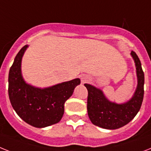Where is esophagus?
<instances>
[{
	"label": "esophagus",
	"instance_id": "1",
	"mask_svg": "<svg viewBox=\"0 0 151 151\" xmlns=\"http://www.w3.org/2000/svg\"><path fill=\"white\" fill-rule=\"evenodd\" d=\"M90 80H91V78H90L89 76L83 75L81 77V82L83 83H87V82H88V81H90Z\"/></svg>",
	"mask_w": 151,
	"mask_h": 151
}]
</instances>
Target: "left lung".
Here are the masks:
<instances>
[{
	"mask_svg": "<svg viewBox=\"0 0 151 151\" xmlns=\"http://www.w3.org/2000/svg\"><path fill=\"white\" fill-rule=\"evenodd\" d=\"M130 55L135 63L137 85L133 97L128 101L123 104L112 102L100 88L84 83L88 91L87 114L93 124L108 130L118 129L132 121L140 111L144 99V73L136 53L131 51Z\"/></svg>",
	"mask_w": 151,
	"mask_h": 151,
	"instance_id": "8db88e82",
	"label": "left lung"
}]
</instances>
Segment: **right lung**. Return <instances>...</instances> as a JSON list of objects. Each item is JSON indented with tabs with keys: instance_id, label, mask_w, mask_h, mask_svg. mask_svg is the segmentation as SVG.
Here are the masks:
<instances>
[{
	"instance_id": "add662e5",
	"label": "right lung",
	"mask_w": 151,
	"mask_h": 151,
	"mask_svg": "<svg viewBox=\"0 0 151 151\" xmlns=\"http://www.w3.org/2000/svg\"><path fill=\"white\" fill-rule=\"evenodd\" d=\"M28 45L15 57L8 76V94L15 112L23 121L35 127L43 128L61 120L64 103L81 83L79 78L40 88L28 84L23 78L21 61Z\"/></svg>"
}]
</instances>
